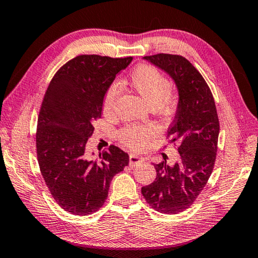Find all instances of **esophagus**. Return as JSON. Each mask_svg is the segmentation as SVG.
<instances>
[{"instance_id": "34e87169", "label": "esophagus", "mask_w": 258, "mask_h": 258, "mask_svg": "<svg viewBox=\"0 0 258 258\" xmlns=\"http://www.w3.org/2000/svg\"><path fill=\"white\" fill-rule=\"evenodd\" d=\"M142 160H143L142 157H140V156H138V155H134V154H131V155H130V165H131V166L138 165L139 163H141Z\"/></svg>"}]
</instances>
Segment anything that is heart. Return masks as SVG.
I'll list each match as a JSON object with an SVG mask.
<instances>
[{
    "instance_id": "1",
    "label": "heart",
    "mask_w": 258,
    "mask_h": 258,
    "mask_svg": "<svg viewBox=\"0 0 258 258\" xmlns=\"http://www.w3.org/2000/svg\"><path fill=\"white\" fill-rule=\"evenodd\" d=\"M128 85L150 108L157 107L161 110H167L175 103L168 81L158 69L149 64L135 67L130 75ZM118 93L117 85H111L106 92L102 103V111L106 116L112 115ZM154 134L155 128L152 126H131L121 131L120 139L128 147L140 148L145 146Z\"/></svg>"
}]
</instances>
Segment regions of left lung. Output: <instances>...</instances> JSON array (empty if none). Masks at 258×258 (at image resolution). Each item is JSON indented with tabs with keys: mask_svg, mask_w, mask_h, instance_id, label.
Listing matches in <instances>:
<instances>
[{
	"mask_svg": "<svg viewBox=\"0 0 258 258\" xmlns=\"http://www.w3.org/2000/svg\"><path fill=\"white\" fill-rule=\"evenodd\" d=\"M142 59L175 83L178 101L167 138L178 145L180 159L155 164L156 180L141 192L157 212L177 214L194 204L213 172L220 133L215 101L204 77L183 56L159 53Z\"/></svg>",
	"mask_w": 258,
	"mask_h": 258,
	"instance_id": "1",
	"label": "left lung"
}]
</instances>
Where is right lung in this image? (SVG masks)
<instances>
[{"mask_svg":"<svg viewBox=\"0 0 258 258\" xmlns=\"http://www.w3.org/2000/svg\"><path fill=\"white\" fill-rule=\"evenodd\" d=\"M132 58L83 54L52 78L37 121L41 173L56 204L74 215H90L108 197L112 177L128 165V155L111 146L98 160L86 155L93 123L101 118L104 95Z\"/></svg>","mask_w":258,"mask_h":258,"instance_id":"obj_1","label":"right lung"}]
</instances>
